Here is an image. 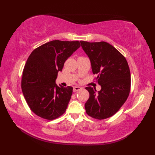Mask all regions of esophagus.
Listing matches in <instances>:
<instances>
[{"instance_id": "34e87169", "label": "esophagus", "mask_w": 155, "mask_h": 155, "mask_svg": "<svg viewBox=\"0 0 155 155\" xmlns=\"http://www.w3.org/2000/svg\"><path fill=\"white\" fill-rule=\"evenodd\" d=\"M81 88H82L80 87H74V88H73V91H74V92H77V91H78L81 90Z\"/></svg>"}]
</instances>
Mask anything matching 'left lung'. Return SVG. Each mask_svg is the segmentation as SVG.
<instances>
[{"label":"left lung","mask_w":155,"mask_h":155,"mask_svg":"<svg viewBox=\"0 0 155 155\" xmlns=\"http://www.w3.org/2000/svg\"><path fill=\"white\" fill-rule=\"evenodd\" d=\"M80 42L90 58L93 74H97L95 79L101 87L97 93L94 88H85L90 94L85 110L92 118L105 119L118 112L129 95V67L124 56L108 42Z\"/></svg>","instance_id":"left-lung-1"}]
</instances>
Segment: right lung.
Here are the masks:
<instances>
[{
  "label": "right lung",
  "instance_id": "add662e5",
  "mask_svg": "<svg viewBox=\"0 0 155 155\" xmlns=\"http://www.w3.org/2000/svg\"><path fill=\"white\" fill-rule=\"evenodd\" d=\"M79 41H52L35 48L23 69L21 88L29 108L45 119L63 114L72 94V87L55 83L67 59L80 47Z\"/></svg>",
  "mask_w": 155,
  "mask_h": 155
}]
</instances>
